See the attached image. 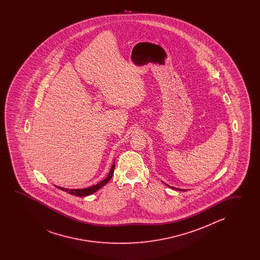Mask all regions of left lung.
<instances>
[{
    "instance_id": "1",
    "label": "left lung",
    "mask_w": 260,
    "mask_h": 260,
    "mask_svg": "<svg viewBox=\"0 0 260 260\" xmlns=\"http://www.w3.org/2000/svg\"><path fill=\"white\" fill-rule=\"evenodd\" d=\"M166 184V183H165ZM166 186L167 187H169V188H174V189H178V190H183V191H185L186 189H181V188H174V187H171V186H169V185H167V184H166Z\"/></svg>"
}]
</instances>
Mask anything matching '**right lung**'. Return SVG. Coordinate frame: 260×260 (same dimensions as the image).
<instances>
[{
	"instance_id": "1",
	"label": "right lung",
	"mask_w": 260,
	"mask_h": 260,
	"mask_svg": "<svg viewBox=\"0 0 260 260\" xmlns=\"http://www.w3.org/2000/svg\"><path fill=\"white\" fill-rule=\"evenodd\" d=\"M115 161H113V165L111 166V170L109 175L107 176L105 179H103L102 181H100V183H98L96 185H94L92 187H88V188H61V187H57V188L61 189V190H65L67 192H69L72 195H75V196H79V197H83V196H88L90 194L94 193L96 190H99L100 188H102L103 186H105L107 183L109 182L111 180L112 175H113V172H114V168H115Z\"/></svg>"
}]
</instances>
